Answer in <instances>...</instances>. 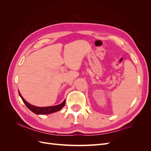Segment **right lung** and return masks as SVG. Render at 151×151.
<instances>
[{
	"instance_id": "add662e5",
	"label": "right lung",
	"mask_w": 151,
	"mask_h": 151,
	"mask_svg": "<svg viewBox=\"0 0 151 151\" xmlns=\"http://www.w3.org/2000/svg\"><path fill=\"white\" fill-rule=\"evenodd\" d=\"M19 94L20 96V97L21 98L22 101H23L26 104L27 108H28L32 112L36 114V115H48V114L57 112L59 110H60V109L65 106V100H64V101H63L61 104L56 105V106H47V107H38V106H34V105H32L30 103L27 102L26 100L22 98L21 94L19 93Z\"/></svg>"
}]
</instances>
